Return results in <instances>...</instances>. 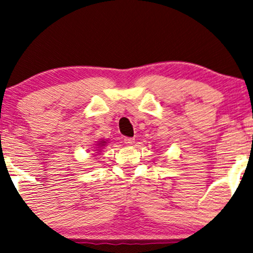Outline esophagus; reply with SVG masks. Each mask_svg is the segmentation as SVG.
<instances>
[{
	"label": "esophagus",
	"instance_id": "1",
	"mask_svg": "<svg viewBox=\"0 0 253 253\" xmlns=\"http://www.w3.org/2000/svg\"><path fill=\"white\" fill-rule=\"evenodd\" d=\"M124 142L126 143V145H128V146H132L134 142H135V139H134V137H124Z\"/></svg>",
	"mask_w": 253,
	"mask_h": 253
}]
</instances>
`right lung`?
<instances>
[{
    "label": "right lung",
    "instance_id": "right-lung-1",
    "mask_svg": "<svg viewBox=\"0 0 253 253\" xmlns=\"http://www.w3.org/2000/svg\"><path fill=\"white\" fill-rule=\"evenodd\" d=\"M104 142H105V141H100V143H98V145H99V146H104V145H101V143H104Z\"/></svg>",
    "mask_w": 253,
    "mask_h": 253
}]
</instances>
